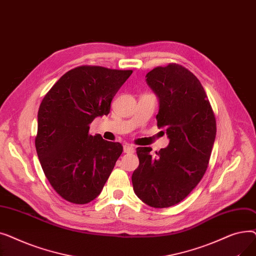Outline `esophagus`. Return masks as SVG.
I'll use <instances>...</instances> for the list:
<instances>
[{"label":"esophagus","instance_id":"1","mask_svg":"<svg viewBox=\"0 0 256 256\" xmlns=\"http://www.w3.org/2000/svg\"><path fill=\"white\" fill-rule=\"evenodd\" d=\"M124 152L126 154H134L135 152V148H134V147L130 144H126V145H124Z\"/></svg>","mask_w":256,"mask_h":256}]
</instances>
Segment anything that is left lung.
I'll use <instances>...</instances> for the list:
<instances>
[{"instance_id":"8db88e82","label":"left lung","mask_w":256,"mask_h":256,"mask_svg":"<svg viewBox=\"0 0 256 256\" xmlns=\"http://www.w3.org/2000/svg\"><path fill=\"white\" fill-rule=\"evenodd\" d=\"M160 100L158 126L165 128L169 145L156 156L138 147L134 191L156 208L180 202L204 178L216 138V118L200 80L186 67L170 63L146 74Z\"/></svg>"}]
</instances>
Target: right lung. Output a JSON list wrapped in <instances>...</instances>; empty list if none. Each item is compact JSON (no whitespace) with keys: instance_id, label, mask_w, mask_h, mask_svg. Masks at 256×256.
I'll use <instances>...</instances> for the list:
<instances>
[{"instance_id":"add662e5","label":"right lung","mask_w":256,"mask_h":256,"mask_svg":"<svg viewBox=\"0 0 256 256\" xmlns=\"http://www.w3.org/2000/svg\"><path fill=\"white\" fill-rule=\"evenodd\" d=\"M132 72L78 66L64 74L40 104L37 156L52 189L72 204L96 199L122 154L120 143L90 135L89 124L109 114L113 98Z\"/></svg>"}]
</instances>
